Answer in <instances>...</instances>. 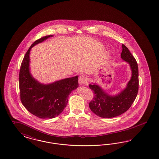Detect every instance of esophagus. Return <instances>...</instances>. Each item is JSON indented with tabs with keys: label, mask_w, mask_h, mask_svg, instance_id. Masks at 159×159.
<instances>
[{
	"label": "esophagus",
	"mask_w": 159,
	"mask_h": 159,
	"mask_svg": "<svg viewBox=\"0 0 159 159\" xmlns=\"http://www.w3.org/2000/svg\"><path fill=\"white\" fill-rule=\"evenodd\" d=\"M79 82L80 84H88V79L85 76L82 75L79 78Z\"/></svg>",
	"instance_id": "obj_1"
}]
</instances>
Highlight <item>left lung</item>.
Segmentation results:
<instances>
[{
  "mask_svg": "<svg viewBox=\"0 0 159 159\" xmlns=\"http://www.w3.org/2000/svg\"><path fill=\"white\" fill-rule=\"evenodd\" d=\"M121 58L129 64L131 77L127 86L120 93L110 95L98 84H89L94 96L89 102V108L101 118H113L126 112L135 101L139 91V68L137 61L125 45H122Z\"/></svg>",
  "mask_w": 159,
  "mask_h": 159,
  "instance_id": "obj_1",
  "label": "left lung"
}]
</instances>
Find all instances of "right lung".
Instances as JSON below:
<instances>
[{"label": "right lung", "instance_id": "obj_1", "mask_svg": "<svg viewBox=\"0 0 159 159\" xmlns=\"http://www.w3.org/2000/svg\"><path fill=\"white\" fill-rule=\"evenodd\" d=\"M52 37L47 35L35 41L26 52L20 66L19 84L20 101L32 114L42 119L53 118L66 108L70 93L79 86L78 76L43 84L34 79L30 70L31 48Z\"/></svg>", "mask_w": 159, "mask_h": 159}]
</instances>
